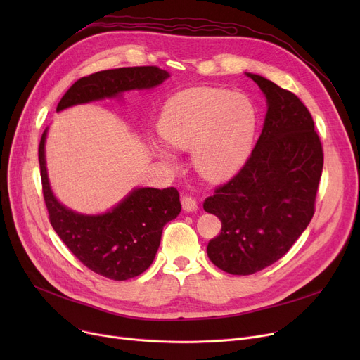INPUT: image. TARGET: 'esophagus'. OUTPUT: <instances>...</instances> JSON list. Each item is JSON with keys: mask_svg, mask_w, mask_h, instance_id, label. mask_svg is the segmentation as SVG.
Returning <instances> with one entry per match:
<instances>
[{"mask_svg": "<svg viewBox=\"0 0 360 360\" xmlns=\"http://www.w3.org/2000/svg\"><path fill=\"white\" fill-rule=\"evenodd\" d=\"M181 202H182V209L185 212H195L197 207H198L195 198L191 197V195H182Z\"/></svg>", "mask_w": 360, "mask_h": 360, "instance_id": "esophagus-1", "label": "esophagus"}]
</instances>
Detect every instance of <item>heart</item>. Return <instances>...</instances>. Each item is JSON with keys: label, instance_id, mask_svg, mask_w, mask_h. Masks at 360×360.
I'll list each match as a JSON object with an SVG mask.
<instances>
[{"label": "heart", "instance_id": "heart-1", "mask_svg": "<svg viewBox=\"0 0 360 360\" xmlns=\"http://www.w3.org/2000/svg\"><path fill=\"white\" fill-rule=\"evenodd\" d=\"M255 129V112L240 96L217 89H193L170 99L159 121L165 143L193 150L198 172L221 179L240 165Z\"/></svg>", "mask_w": 360, "mask_h": 360}]
</instances>
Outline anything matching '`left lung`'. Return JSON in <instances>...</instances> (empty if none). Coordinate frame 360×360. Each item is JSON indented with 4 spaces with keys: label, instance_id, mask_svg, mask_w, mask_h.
Masks as SVG:
<instances>
[{
    "label": "left lung",
    "instance_id": "1",
    "mask_svg": "<svg viewBox=\"0 0 360 360\" xmlns=\"http://www.w3.org/2000/svg\"><path fill=\"white\" fill-rule=\"evenodd\" d=\"M267 98L261 136L239 172L204 200L221 221L207 254L220 270L248 276L285 255L315 213L324 153L308 108L295 93L247 74Z\"/></svg>",
    "mask_w": 360,
    "mask_h": 360
}]
</instances>
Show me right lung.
Returning <instances> with one entry per match:
<instances>
[{
  "label": "right lung",
  "mask_w": 360,
  "mask_h": 360,
  "mask_svg": "<svg viewBox=\"0 0 360 360\" xmlns=\"http://www.w3.org/2000/svg\"><path fill=\"white\" fill-rule=\"evenodd\" d=\"M167 77V71L156 65L93 72L79 79L65 91L56 110L113 98L125 90L155 87ZM45 136L46 131L37 155L44 200L53 231L74 257L96 274L110 280H128L144 273L155 259L163 226L181 212L176 188H139L102 216L74 213L52 195L45 167Z\"/></svg>",
  "instance_id": "add662e5"
}]
</instances>
